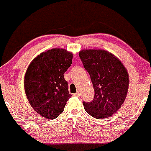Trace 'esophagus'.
Segmentation results:
<instances>
[{
    "mask_svg": "<svg viewBox=\"0 0 151 151\" xmlns=\"http://www.w3.org/2000/svg\"><path fill=\"white\" fill-rule=\"evenodd\" d=\"M74 96H80V93L79 92H76V93H74Z\"/></svg>",
    "mask_w": 151,
    "mask_h": 151,
    "instance_id": "34e87169",
    "label": "esophagus"
}]
</instances>
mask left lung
<instances>
[{"instance_id": "1", "label": "left lung", "mask_w": 151, "mask_h": 151, "mask_svg": "<svg viewBox=\"0 0 151 151\" xmlns=\"http://www.w3.org/2000/svg\"><path fill=\"white\" fill-rule=\"evenodd\" d=\"M79 58L91 76L95 93L91 102H83L85 110L96 119L110 117L122 106L127 96V70L117 57L107 51L82 50Z\"/></svg>"}]
</instances>
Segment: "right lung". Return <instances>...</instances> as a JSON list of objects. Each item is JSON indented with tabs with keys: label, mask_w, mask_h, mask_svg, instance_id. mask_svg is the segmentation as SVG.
I'll use <instances>...</instances> for the list:
<instances>
[{
	"label": "right lung",
	"mask_w": 151,
	"mask_h": 151,
	"mask_svg": "<svg viewBox=\"0 0 151 151\" xmlns=\"http://www.w3.org/2000/svg\"><path fill=\"white\" fill-rule=\"evenodd\" d=\"M72 60L71 52L52 48L35 58L26 71V96L36 112L45 118L58 117L71 97L63 74L71 66Z\"/></svg>",
	"instance_id": "1"
}]
</instances>
